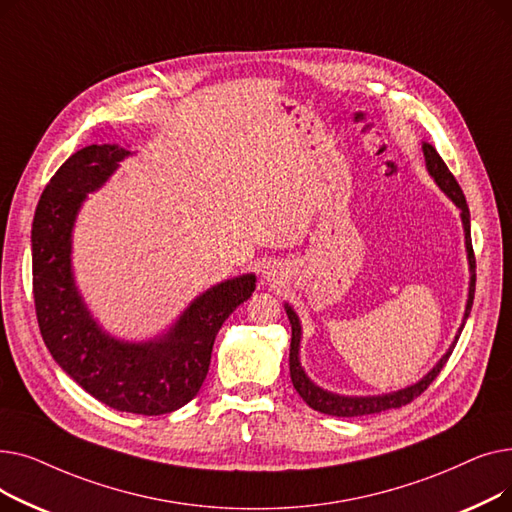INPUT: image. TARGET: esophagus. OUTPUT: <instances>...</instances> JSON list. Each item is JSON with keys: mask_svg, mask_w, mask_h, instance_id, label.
Returning <instances> with one entry per match:
<instances>
[{"mask_svg": "<svg viewBox=\"0 0 512 512\" xmlns=\"http://www.w3.org/2000/svg\"><path fill=\"white\" fill-rule=\"evenodd\" d=\"M286 276H288V267L282 261L267 263L265 272H263V280L270 282V284H282L286 280Z\"/></svg>", "mask_w": 512, "mask_h": 512, "instance_id": "esophagus-1", "label": "esophagus"}]
</instances>
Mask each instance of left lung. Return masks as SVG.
Returning a JSON list of instances; mask_svg holds the SVG:
<instances>
[{"instance_id": "obj_1", "label": "left lung", "mask_w": 512, "mask_h": 512, "mask_svg": "<svg viewBox=\"0 0 512 512\" xmlns=\"http://www.w3.org/2000/svg\"><path fill=\"white\" fill-rule=\"evenodd\" d=\"M423 157H425V170L427 174L432 176V180L438 184L440 191L456 205L461 211V224H463V232H465V251H467V263H469V288H467V303H465V313L461 319V326L454 334V340L450 342V346L446 348V353L438 359V363L429 369L421 380H417L411 386L398 388L392 392H384V394H367V396H348V394H338L332 390H326L317 386L303 367L301 363V340H303V326H301V317L299 313L292 309L290 303L284 301V311L288 315V321L292 326V338H290V380L294 390L301 394V398L307 402V405L313 411L326 413L332 417H361V415H375L382 411H390V409H398L405 407L413 398H417L423 390H427V386L432 384L438 373L442 371L444 363L448 361V357L452 355V348L456 346V340H459L467 317L471 313L473 307V294H475V257H473V247H471V215H469V207L465 201V195L461 191L459 182L454 180V176L450 174V170L446 168L444 159L438 155V151L429 145L423 143Z\"/></svg>"}]
</instances>
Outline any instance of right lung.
<instances>
[{"label": "right lung", "instance_id": "obj_1", "mask_svg": "<svg viewBox=\"0 0 512 512\" xmlns=\"http://www.w3.org/2000/svg\"><path fill=\"white\" fill-rule=\"evenodd\" d=\"M130 155V147L110 143L85 147L45 186L31 232L35 309L51 357L80 388L122 413L166 415L197 396L215 336L251 297L257 276L247 272L209 286L151 338L128 340L105 330L76 284L74 226L89 195Z\"/></svg>", "mask_w": 512, "mask_h": 512}]
</instances>
